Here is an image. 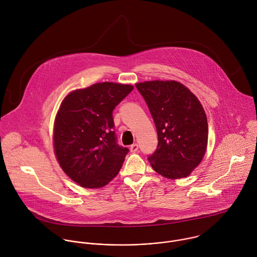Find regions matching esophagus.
Wrapping results in <instances>:
<instances>
[{"mask_svg": "<svg viewBox=\"0 0 257 257\" xmlns=\"http://www.w3.org/2000/svg\"><path fill=\"white\" fill-rule=\"evenodd\" d=\"M138 149H139V146H138V144H136V143L130 146V151H131V152H133V153L137 152V151H138Z\"/></svg>", "mask_w": 257, "mask_h": 257, "instance_id": "34e87169", "label": "esophagus"}]
</instances>
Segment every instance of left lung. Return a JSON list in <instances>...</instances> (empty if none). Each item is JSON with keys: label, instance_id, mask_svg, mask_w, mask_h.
<instances>
[{"label": "left lung", "instance_id": "1", "mask_svg": "<svg viewBox=\"0 0 257 257\" xmlns=\"http://www.w3.org/2000/svg\"><path fill=\"white\" fill-rule=\"evenodd\" d=\"M154 120L158 146L148 156L152 168L169 179L185 178L201 163L207 145V120L199 99L182 83H137Z\"/></svg>", "mask_w": 257, "mask_h": 257}]
</instances>
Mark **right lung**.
<instances>
[{"mask_svg": "<svg viewBox=\"0 0 257 257\" xmlns=\"http://www.w3.org/2000/svg\"><path fill=\"white\" fill-rule=\"evenodd\" d=\"M132 85L102 82L70 92L54 124V152L64 173L81 187L101 188L119 173L129 149L118 144L113 110Z\"/></svg>", "mask_w": 257, "mask_h": 257, "instance_id": "obj_1", "label": "right lung"}]
</instances>
